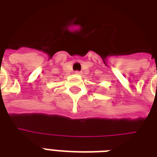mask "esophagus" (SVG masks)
<instances>
[{
	"instance_id": "1",
	"label": "esophagus",
	"mask_w": 157,
	"mask_h": 157,
	"mask_svg": "<svg viewBox=\"0 0 157 157\" xmlns=\"http://www.w3.org/2000/svg\"><path fill=\"white\" fill-rule=\"evenodd\" d=\"M75 74H76V75H81V71H75Z\"/></svg>"
}]
</instances>
